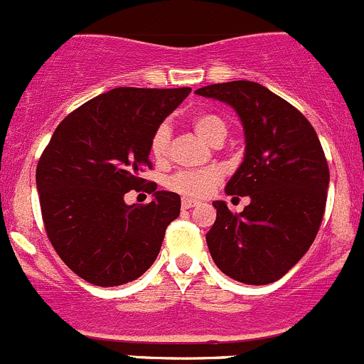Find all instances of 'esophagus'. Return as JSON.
I'll return each mask as SVG.
<instances>
[{
    "label": "esophagus",
    "mask_w": 364,
    "mask_h": 364,
    "mask_svg": "<svg viewBox=\"0 0 364 364\" xmlns=\"http://www.w3.org/2000/svg\"><path fill=\"white\" fill-rule=\"evenodd\" d=\"M196 203H198L196 200H189V198H182V208H183V210H187V208L194 207V205H196Z\"/></svg>",
    "instance_id": "esophagus-1"
}]
</instances>
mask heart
<instances>
[{"label":"heart","instance_id":"heart-1","mask_svg":"<svg viewBox=\"0 0 364 364\" xmlns=\"http://www.w3.org/2000/svg\"><path fill=\"white\" fill-rule=\"evenodd\" d=\"M193 129L201 139H205L210 145H219L226 136V122L219 114L214 113H200L193 118ZM170 125H157L156 131L150 138V156L156 163H164L170 154ZM221 182V173L215 168H205V170H183L171 175L166 181V186L175 193H181L183 196L201 198L215 189V186Z\"/></svg>","mask_w":364,"mask_h":364}]
</instances>
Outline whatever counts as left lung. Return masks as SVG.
Here are the masks:
<instances>
[{"mask_svg": "<svg viewBox=\"0 0 364 364\" xmlns=\"http://www.w3.org/2000/svg\"><path fill=\"white\" fill-rule=\"evenodd\" d=\"M196 93L232 106L246 136L244 161L225 191L251 203L240 214L212 203L218 218L205 235L212 260L246 285L278 282L309 250L326 210L329 166L318 136L301 111L258 82H218Z\"/></svg>", "mask_w": 364, "mask_h": 364, "instance_id": "1", "label": "left lung"}]
</instances>
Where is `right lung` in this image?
I'll return each mask as SVG.
<instances>
[{
  "label": "right lung",
  "instance_id": "1",
  "mask_svg": "<svg viewBox=\"0 0 364 364\" xmlns=\"http://www.w3.org/2000/svg\"><path fill=\"white\" fill-rule=\"evenodd\" d=\"M191 88H113L56 127L37 164L42 219L56 253L97 287L134 282L156 262L181 196L139 177L150 138ZM131 188L154 194L146 205L123 201Z\"/></svg>",
  "mask_w": 364,
  "mask_h": 364
}]
</instances>
